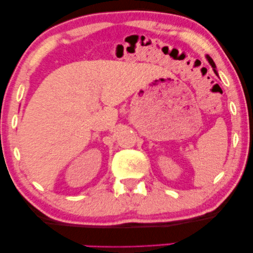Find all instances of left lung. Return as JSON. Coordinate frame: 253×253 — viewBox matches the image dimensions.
Wrapping results in <instances>:
<instances>
[{"mask_svg":"<svg viewBox=\"0 0 253 253\" xmlns=\"http://www.w3.org/2000/svg\"><path fill=\"white\" fill-rule=\"evenodd\" d=\"M206 58H208L209 63H210V64H211V66H212V67H213V70H214V73H215V74H216V75H217V72H216V69H215V68H216V66H215V64H214V61H213V59H212V58H211L210 56H206Z\"/></svg>","mask_w":253,"mask_h":253,"instance_id":"left-lung-1","label":"left lung"}]
</instances>
